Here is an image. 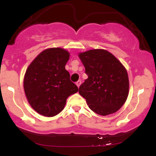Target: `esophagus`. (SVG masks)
Returning a JSON list of instances; mask_svg holds the SVG:
<instances>
[{"label": "esophagus", "mask_w": 156, "mask_h": 156, "mask_svg": "<svg viewBox=\"0 0 156 156\" xmlns=\"http://www.w3.org/2000/svg\"><path fill=\"white\" fill-rule=\"evenodd\" d=\"M80 84H81V80H78V81L76 82V85H77V87H79L80 86Z\"/></svg>", "instance_id": "34e87169"}]
</instances>
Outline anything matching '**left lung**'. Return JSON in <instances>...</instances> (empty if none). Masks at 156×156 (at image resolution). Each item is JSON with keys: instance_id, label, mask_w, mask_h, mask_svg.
<instances>
[{"instance_id": "left-lung-1", "label": "left lung", "mask_w": 156, "mask_h": 156, "mask_svg": "<svg viewBox=\"0 0 156 156\" xmlns=\"http://www.w3.org/2000/svg\"><path fill=\"white\" fill-rule=\"evenodd\" d=\"M88 78L79 87V94L96 114L106 116L117 112L129 92L128 73L119 60L103 49L80 53Z\"/></svg>"}]
</instances>
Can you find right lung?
I'll list each match as a JSON object with an SVG mask.
<instances>
[{"instance_id":"obj_1","label":"right lung","mask_w":156,"mask_h":156,"mask_svg":"<svg viewBox=\"0 0 156 156\" xmlns=\"http://www.w3.org/2000/svg\"><path fill=\"white\" fill-rule=\"evenodd\" d=\"M69 53L61 48L41 52L30 64L25 74L23 87L28 103L44 117H54L62 112L67 98L78 91L69 79L65 65Z\"/></svg>"}]
</instances>
